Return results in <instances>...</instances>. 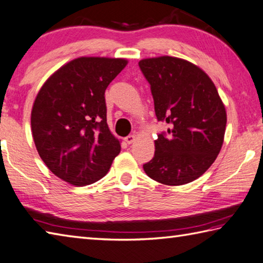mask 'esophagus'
<instances>
[{
    "instance_id": "esophagus-1",
    "label": "esophagus",
    "mask_w": 263,
    "mask_h": 263,
    "mask_svg": "<svg viewBox=\"0 0 263 263\" xmlns=\"http://www.w3.org/2000/svg\"><path fill=\"white\" fill-rule=\"evenodd\" d=\"M125 141L128 143V144H133V143L136 141V135H134V134H133V135H128L125 138Z\"/></svg>"
}]
</instances>
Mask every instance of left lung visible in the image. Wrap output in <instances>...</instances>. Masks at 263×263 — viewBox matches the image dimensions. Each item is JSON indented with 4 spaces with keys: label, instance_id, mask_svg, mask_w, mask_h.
Returning <instances> with one entry per match:
<instances>
[{
    "label": "left lung",
    "instance_id": "8db88e82",
    "mask_svg": "<svg viewBox=\"0 0 263 263\" xmlns=\"http://www.w3.org/2000/svg\"><path fill=\"white\" fill-rule=\"evenodd\" d=\"M151 85L155 112L170 128L155 141V157L143 165L152 180L182 185L200 177L215 161L224 141L227 112L212 79L185 59H141Z\"/></svg>",
    "mask_w": 263,
    "mask_h": 263
}]
</instances>
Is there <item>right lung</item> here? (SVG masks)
<instances>
[{
	"mask_svg": "<svg viewBox=\"0 0 263 263\" xmlns=\"http://www.w3.org/2000/svg\"><path fill=\"white\" fill-rule=\"evenodd\" d=\"M126 58L79 57L59 67L33 103L34 143L46 166L61 180L85 186L107 174L121 141L106 122L104 93Z\"/></svg>",
	"mask_w": 263,
	"mask_h": 263,
	"instance_id": "1",
	"label": "right lung"
}]
</instances>
